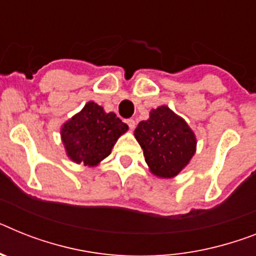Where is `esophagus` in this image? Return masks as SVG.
Here are the masks:
<instances>
[{"instance_id":"1","label":"esophagus","mask_w":256,"mask_h":256,"mask_svg":"<svg viewBox=\"0 0 256 256\" xmlns=\"http://www.w3.org/2000/svg\"><path fill=\"white\" fill-rule=\"evenodd\" d=\"M126 124H128V128H132H132H135V121L134 120H132V118H130V120H128V121H126Z\"/></svg>"}]
</instances>
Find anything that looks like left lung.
I'll return each mask as SVG.
<instances>
[{
  "mask_svg": "<svg viewBox=\"0 0 256 256\" xmlns=\"http://www.w3.org/2000/svg\"><path fill=\"white\" fill-rule=\"evenodd\" d=\"M134 136L143 148L148 169L158 178L180 174L196 152L195 132L166 105L152 109L147 121L139 122Z\"/></svg>",
  "mask_w": 256,
  "mask_h": 256,
  "instance_id": "obj_1",
  "label": "left lung"
}]
</instances>
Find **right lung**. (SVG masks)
I'll return each mask as SVG.
<instances>
[{
	"mask_svg": "<svg viewBox=\"0 0 256 256\" xmlns=\"http://www.w3.org/2000/svg\"><path fill=\"white\" fill-rule=\"evenodd\" d=\"M128 126L95 102H88L80 112L61 126V140L68 158L84 166H96L108 158L118 138Z\"/></svg>",
	"mask_w": 256,
	"mask_h": 256,
	"instance_id": "1",
	"label": "right lung"
}]
</instances>
